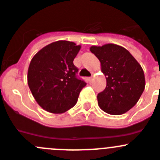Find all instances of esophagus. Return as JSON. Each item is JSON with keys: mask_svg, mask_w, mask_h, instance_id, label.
I'll return each mask as SVG.
<instances>
[{"mask_svg": "<svg viewBox=\"0 0 160 160\" xmlns=\"http://www.w3.org/2000/svg\"><path fill=\"white\" fill-rule=\"evenodd\" d=\"M89 80H90V81H92V80H93V76H91V77L89 78Z\"/></svg>", "mask_w": 160, "mask_h": 160, "instance_id": "obj_1", "label": "esophagus"}]
</instances>
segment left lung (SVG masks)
Instances as JSON below:
<instances>
[{
    "label": "left lung",
    "mask_w": 160,
    "mask_h": 160,
    "mask_svg": "<svg viewBox=\"0 0 160 160\" xmlns=\"http://www.w3.org/2000/svg\"><path fill=\"white\" fill-rule=\"evenodd\" d=\"M101 62L106 78V87L98 94V105L111 115H121L131 109L140 99L145 88L141 66L128 50L108 43L90 48Z\"/></svg>",
    "instance_id": "obj_1"
}]
</instances>
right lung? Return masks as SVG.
<instances>
[{"label": "right lung", "mask_w": 160, "mask_h": 160, "mask_svg": "<svg viewBox=\"0 0 160 160\" xmlns=\"http://www.w3.org/2000/svg\"><path fill=\"white\" fill-rule=\"evenodd\" d=\"M80 45L58 40L39 50L28 70V84L39 105L51 113H63L77 103L86 85L76 77L78 68L73 61Z\"/></svg>", "instance_id": "obj_1"}]
</instances>
